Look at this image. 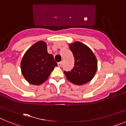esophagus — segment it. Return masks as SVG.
<instances>
[{"label":"esophagus","mask_w":126,"mask_h":126,"mask_svg":"<svg viewBox=\"0 0 126 126\" xmlns=\"http://www.w3.org/2000/svg\"><path fill=\"white\" fill-rule=\"evenodd\" d=\"M62 61H61V62H58V66L59 67H61L62 66Z\"/></svg>","instance_id":"34e87169"}]
</instances>
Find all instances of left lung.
I'll return each instance as SVG.
<instances>
[{"label":"left lung","mask_w":126,"mask_h":126,"mask_svg":"<svg viewBox=\"0 0 126 126\" xmlns=\"http://www.w3.org/2000/svg\"><path fill=\"white\" fill-rule=\"evenodd\" d=\"M74 58V66L71 71H64L67 79L72 83L82 85L93 78L97 70V60L88 47L79 42L69 44Z\"/></svg>","instance_id":"1"}]
</instances>
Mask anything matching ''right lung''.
I'll use <instances>...</instances> for the list:
<instances>
[{
  "instance_id": "1",
  "label": "right lung",
  "mask_w": 126,
  "mask_h": 126,
  "mask_svg": "<svg viewBox=\"0 0 126 126\" xmlns=\"http://www.w3.org/2000/svg\"><path fill=\"white\" fill-rule=\"evenodd\" d=\"M57 65L53 55L47 52L46 43L42 41L32 45L24 53L21 62L24 78L34 85L44 83Z\"/></svg>"
}]
</instances>
